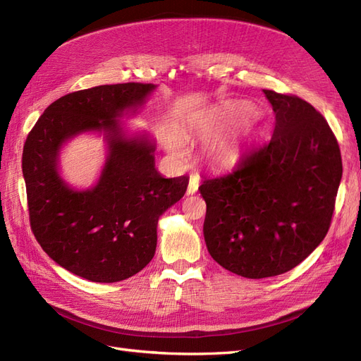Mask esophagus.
Returning <instances> with one entry per match:
<instances>
[{"label": "esophagus", "mask_w": 361, "mask_h": 361, "mask_svg": "<svg viewBox=\"0 0 361 361\" xmlns=\"http://www.w3.org/2000/svg\"><path fill=\"white\" fill-rule=\"evenodd\" d=\"M199 188V178L197 176H191L190 178V185H188V190H187V194H194L195 191H197Z\"/></svg>", "instance_id": "34e87169"}]
</instances>
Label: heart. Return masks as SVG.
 Listing matches in <instances>:
<instances>
[{"label": "heart", "instance_id": "b5f03b06", "mask_svg": "<svg viewBox=\"0 0 361 361\" xmlns=\"http://www.w3.org/2000/svg\"><path fill=\"white\" fill-rule=\"evenodd\" d=\"M256 108L253 104L245 101L224 102L215 110L203 113L195 120L191 130L183 137L197 135L202 140H209L203 147V155L214 166H227L233 162L239 155V137L223 135L236 125L244 123L253 117ZM178 130H170L166 138V147L174 158H183L185 141Z\"/></svg>", "mask_w": 361, "mask_h": 361}]
</instances>
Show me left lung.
Here are the masks:
<instances>
[{
  "instance_id": "left-lung-1",
  "label": "left lung",
  "mask_w": 361,
  "mask_h": 361,
  "mask_svg": "<svg viewBox=\"0 0 361 361\" xmlns=\"http://www.w3.org/2000/svg\"><path fill=\"white\" fill-rule=\"evenodd\" d=\"M264 93L276 114L269 141L199 187L207 251L245 279L288 272L322 243L342 179L341 149L324 116L295 94Z\"/></svg>"
}]
</instances>
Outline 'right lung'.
<instances>
[{
  "label": "right lung",
  "instance_id": "right-lung-1",
  "mask_svg": "<svg viewBox=\"0 0 361 361\" xmlns=\"http://www.w3.org/2000/svg\"><path fill=\"white\" fill-rule=\"evenodd\" d=\"M154 89L125 82L64 94L25 140L31 231L54 262L85 280L114 283L143 269L155 255L158 218L187 191L188 176L162 178L155 146L146 138H126L116 122ZM85 130H105L111 155L93 190L73 192L56 174V157L64 140Z\"/></svg>",
  "mask_w": 361,
  "mask_h": 361
}]
</instances>
